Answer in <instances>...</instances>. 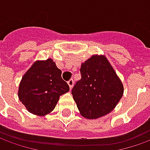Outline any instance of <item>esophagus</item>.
Returning <instances> with one entry per match:
<instances>
[{"label": "esophagus", "instance_id": "34e87169", "mask_svg": "<svg viewBox=\"0 0 150 150\" xmlns=\"http://www.w3.org/2000/svg\"><path fill=\"white\" fill-rule=\"evenodd\" d=\"M68 84H69L70 89H72V87L73 86V84H74V81H73V79H70L69 81H68Z\"/></svg>", "mask_w": 150, "mask_h": 150}]
</instances>
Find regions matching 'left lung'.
<instances>
[{
  "label": "left lung",
  "instance_id": "1",
  "mask_svg": "<svg viewBox=\"0 0 150 150\" xmlns=\"http://www.w3.org/2000/svg\"><path fill=\"white\" fill-rule=\"evenodd\" d=\"M81 79L72 95L81 114L96 119L110 112L123 94V86L105 56L94 55L81 64Z\"/></svg>",
  "mask_w": 150,
  "mask_h": 150
}]
</instances>
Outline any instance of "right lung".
<instances>
[{
	"label": "right lung",
	"mask_w": 150,
	"mask_h": 150,
	"mask_svg": "<svg viewBox=\"0 0 150 150\" xmlns=\"http://www.w3.org/2000/svg\"><path fill=\"white\" fill-rule=\"evenodd\" d=\"M61 70L51 59L36 62L23 75L18 98L30 112L44 116L53 110L59 96L69 91Z\"/></svg>",
	"instance_id": "1"
}]
</instances>
